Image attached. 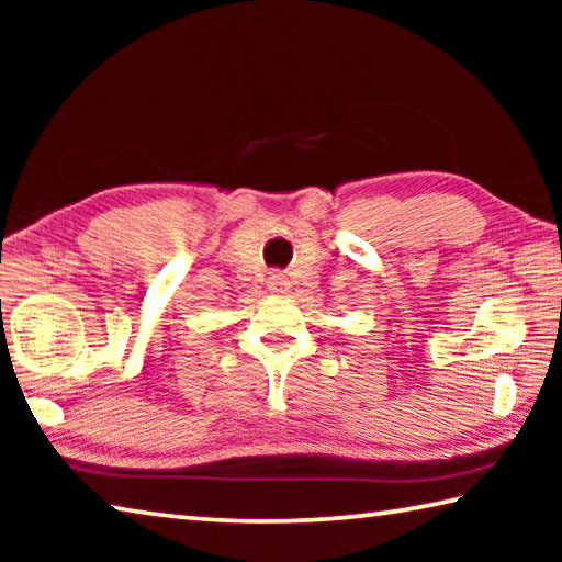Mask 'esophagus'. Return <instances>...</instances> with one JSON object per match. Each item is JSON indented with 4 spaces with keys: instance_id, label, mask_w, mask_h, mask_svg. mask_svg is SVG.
Instances as JSON below:
<instances>
[{
    "instance_id": "1",
    "label": "esophagus",
    "mask_w": 562,
    "mask_h": 562,
    "mask_svg": "<svg viewBox=\"0 0 562 562\" xmlns=\"http://www.w3.org/2000/svg\"><path fill=\"white\" fill-rule=\"evenodd\" d=\"M268 288H270L272 292H288V290H290V280L284 278V274H280V272H270Z\"/></svg>"
}]
</instances>
